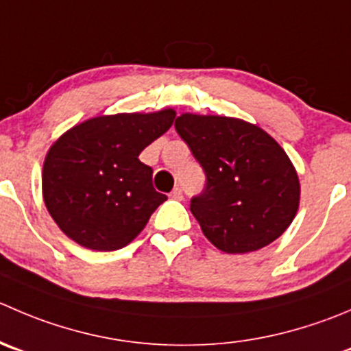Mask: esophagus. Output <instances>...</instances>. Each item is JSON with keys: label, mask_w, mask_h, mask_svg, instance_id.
Instances as JSON below:
<instances>
[{"label": "esophagus", "mask_w": 351, "mask_h": 351, "mask_svg": "<svg viewBox=\"0 0 351 351\" xmlns=\"http://www.w3.org/2000/svg\"><path fill=\"white\" fill-rule=\"evenodd\" d=\"M169 197L175 200H183V190L180 189V186H175V189H173V192L169 193Z\"/></svg>", "instance_id": "1"}]
</instances>
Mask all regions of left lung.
<instances>
[{"mask_svg":"<svg viewBox=\"0 0 351 351\" xmlns=\"http://www.w3.org/2000/svg\"><path fill=\"white\" fill-rule=\"evenodd\" d=\"M175 128L206 173L190 210L214 247L247 254L287 231L297 214L300 183L271 135L228 117L182 114Z\"/></svg>","mask_w":351,"mask_h":351,"instance_id":"obj_1","label":"left lung"}]
</instances>
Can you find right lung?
I'll return each instance as SVG.
<instances>
[{"label":"right lung","mask_w":351,"mask_h":351,"mask_svg":"<svg viewBox=\"0 0 351 351\" xmlns=\"http://www.w3.org/2000/svg\"><path fill=\"white\" fill-rule=\"evenodd\" d=\"M175 111L97 117L54 142L44 161L43 195L64 234L90 250L130 243L168 197L138 159L173 125Z\"/></svg>","instance_id":"obj_1"}]
</instances>
